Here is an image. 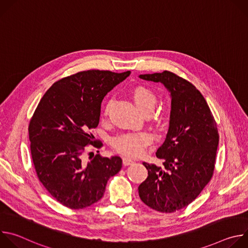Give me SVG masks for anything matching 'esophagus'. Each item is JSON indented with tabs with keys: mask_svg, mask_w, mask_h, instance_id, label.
<instances>
[{
	"mask_svg": "<svg viewBox=\"0 0 248 248\" xmlns=\"http://www.w3.org/2000/svg\"><path fill=\"white\" fill-rule=\"evenodd\" d=\"M133 163V160H131V159H128V158H124L123 159V164L124 165V166H129V165H131Z\"/></svg>",
	"mask_w": 248,
	"mask_h": 248,
	"instance_id": "obj_1",
	"label": "esophagus"
}]
</instances>
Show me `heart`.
Returning <instances> with one entry per match:
<instances>
[{
	"instance_id": "b5f03b06",
	"label": "heart",
	"mask_w": 248,
	"mask_h": 248,
	"mask_svg": "<svg viewBox=\"0 0 248 248\" xmlns=\"http://www.w3.org/2000/svg\"><path fill=\"white\" fill-rule=\"evenodd\" d=\"M131 96L138 107L146 112L147 117L154 123L161 124L166 116L162 108H155L156 103L155 93L148 87L137 85L132 88ZM110 103H105L102 108V118L106 119L109 114ZM152 136L146 131L125 132L115 136L112 139L113 148L120 154L126 157H137L142 154L145 148L150 144Z\"/></svg>"
}]
</instances>
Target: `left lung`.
<instances>
[{"instance_id": "obj_1", "label": "left lung", "mask_w": 248, "mask_h": 248, "mask_svg": "<svg viewBox=\"0 0 248 248\" xmlns=\"http://www.w3.org/2000/svg\"><path fill=\"white\" fill-rule=\"evenodd\" d=\"M140 78L162 82L170 91L171 111L167 137L156 152L163 166L143 162L148 176L138 193L153 210L172 213L194 201L213 176L217 124L201 92L184 78L164 70Z\"/></svg>"}]
</instances>
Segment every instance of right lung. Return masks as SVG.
Segmentation results:
<instances>
[{"mask_svg":"<svg viewBox=\"0 0 248 248\" xmlns=\"http://www.w3.org/2000/svg\"><path fill=\"white\" fill-rule=\"evenodd\" d=\"M129 75V70L91 69L62 78L47 90L29 122L35 171L67 208L83 209L99 201L109 179L122 169L119 156L103 157L87 149L103 146L90 130L99 124L105 95Z\"/></svg>","mask_w":248,"mask_h":248,"instance_id":"add662e5","label":"right lung"}]
</instances>
